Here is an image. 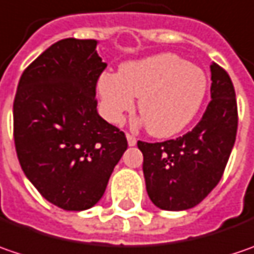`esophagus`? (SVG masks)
<instances>
[{"mask_svg":"<svg viewBox=\"0 0 254 254\" xmlns=\"http://www.w3.org/2000/svg\"><path fill=\"white\" fill-rule=\"evenodd\" d=\"M127 145L129 146H135L136 145V138L130 133H127Z\"/></svg>","mask_w":254,"mask_h":254,"instance_id":"obj_1","label":"esophagus"}]
</instances>
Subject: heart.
Returning a JSON list of instances; mask_svg holds the SVG:
<instances>
[{
    "label": "heart",
    "mask_w": 254,
    "mask_h": 254,
    "mask_svg": "<svg viewBox=\"0 0 254 254\" xmlns=\"http://www.w3.org/2000/svg\"><path fill=\"white\" fill-rule=\"evenodd\" d=\"M207 89L204 72L175 54H159L127 62L119 73L105 72L98 81L102 114L111 124H121L135 108L149 133L168 138L189 125Z\"/></svg>",
    "instance_id": "obj_1"
}]
</instances>
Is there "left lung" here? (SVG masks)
Listing matches in <instances>:
<instances>
[{
	"label": "left lung",
	"instance_id": "1",
	"mask_svg": "<svg viewBox=\"0 0 254 254\" xmlns=\"http://www.w3.org/2000/svg\"><path fill=\"white\" fill-rule=\"evenodd\" d=\"M212 101L199 124L176 139L138 142L143 153L146 190L163 210H185L200 203L216 188L236 140L237 102L232 79L212 64Z\"/></svg>",
	"mask_w": 254,
	"mask_h": 254
}]
</instances>
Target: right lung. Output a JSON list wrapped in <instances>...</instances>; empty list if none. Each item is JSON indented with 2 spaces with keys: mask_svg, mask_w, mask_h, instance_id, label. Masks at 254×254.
Masks as SVG:
<instances>
[{
  "mask_svg": "<svg viewBox=\"0 0 254 254\" xmlns=\"http://www.w3.org/2000/svg\"><path fill=\"white\" fill-rule=\"evenodd\" d=\"M96 39L52 44L22 72L14 99V142L31 183L64 210L98 203L127 148L125 133L96 112L106 64Z\"/></svg>",
  "mask_w": 254,
  "mask_h": 254,
  "instance_id": "1",
  "label": "right lung"
}]
</instances>
